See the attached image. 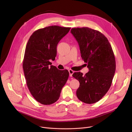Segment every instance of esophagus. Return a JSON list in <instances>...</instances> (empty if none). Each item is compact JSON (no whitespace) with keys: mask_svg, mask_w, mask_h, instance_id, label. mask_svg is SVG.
<instances>
[{"mask_svg":"<svg viewBox=\"0 0 132 132\" xmlns=\"http://www.w3.org/2000/svg\"><path fill=\"white\" fill-rule=\"evenodd\" d=\"M68 71H69V76H70V77H72V74H73V73L74 72V71H73L72 70H71V69H69V70H68Z\"/></svg>","mask_w":132,"mask_h":132,"instance_id":"esophagus-1","label":"esophagus"}]
</instances>
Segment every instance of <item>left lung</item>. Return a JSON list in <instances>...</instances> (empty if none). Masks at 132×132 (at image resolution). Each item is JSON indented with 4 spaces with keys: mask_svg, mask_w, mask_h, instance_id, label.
Segmentation results:
<instances>
[{
    "mask_svg": "<svg viewBox=\"0 0 132 132\" xmlns=\"http://www.w3.org/2000/svg\"><path fill=\"white\" fill-rule=\"evenodd\" d=\"M70 32L77 41L81 57L89 70L85 75L80 72L72 75L80 83L77 97L85 103H95L111 86L116 68L113 51L108 39L99 31L83 27L72 28Z\"/></svg>",
    "mask_w": 132,
    "mask_h": 132,
    "instance_id": "obj_1",
    "label": "left lung"
}]
</instances>
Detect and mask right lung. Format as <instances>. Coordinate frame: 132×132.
<instances>
[{
    "label": "right lung",
    "mask_w": 132,
    "mask_h": 132,
    "mask_svg": "<svg viewBox=\"0 0 132 132\" xmlns=\"http://www.w3.org/2000/svg\"><path fill=\"white\" fill-rule=\"evenodd\" d=\"M70 28L52 26L34 31L27 43L23 69L28 88L39 103L50 105L59 99L69 72L51 65L57 54V45Z\"/></svg>",
    "instance_id": "right-lung-1"
}]
</instances>
